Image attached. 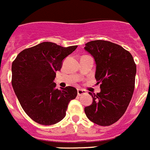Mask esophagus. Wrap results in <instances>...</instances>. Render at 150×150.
Returning a JSON list of instances; mask_svg holds the SVG:
<instances>
[{
  "label": "esophagus",
  "mask_w": 150,
  "mask_h": 150,
  "mask_svg": "<svg viewBox=\"0 0 150 150\" xmlns=\"http://www.w3.org/2000/svg\"><path fill=\"white\" fill-rule=\"evenodd\" d=\"M86 92L85 90H83V89H77L78 96H82V95L86 94Z\"/></svg>",
  "instance_id": "34e87169"
}]
</instances>
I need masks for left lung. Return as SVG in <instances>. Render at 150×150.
Instances as JSON below:
<instances>
[{
	"mask_svg": "<svg viewBox=\"0 0 150 150\" xmlns=\"http://www.w3.org/2000/svg\"><path fill=\"white\" fill-rule=\"evenodd\" d=\"M84 49L94 57L95 77L100 93L89 95L93 103L84 108L88 118L100 126H109L122 117L135 85L137 66L131 54L121 45L104 40L87 42Z\"/></svg>",
	"mask_w": 150,
	"mask_h": 150,
	"instance_id": "obj_1",
	"label": "left lung"
}]
</instances>
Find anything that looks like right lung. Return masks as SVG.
Listing matches in <instances>:
<instances>
[{"mask_svg": "<svg viewBox=\"0 0 150 150\" xmlns=\"http://www.w3.org/2000/svg\"><path fill=\"white\" fill-rule=\"evenodd\" d=\"M77 45L62 47L50 42L22 51L12 63V86L24 112L42 125H52L66 115L77 96L72 86L56 89L54 80L62 61Z\"/></svg>", "mask_w": 150, "mask_h": 150, "instance_id": "1", "label": "right lung"}]
</instances>
